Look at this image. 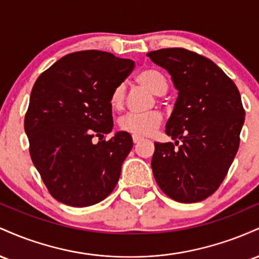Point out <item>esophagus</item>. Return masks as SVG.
Instances as JSON below:
<instances>
[{
	"label": "esophagus",
	"mask_w": 259,
	"mask_h": 259,
	"mask_svg": "<svg viewBox=\"0 0 259 259\" xmlns=\"http://www.w3.org/2000/svg\"><path fill=\"white\" fill-rule=\"evenodd\" d=\"M142 140H144V138H142V136L133 135V141H134V144H139V142L142 141Z\"/></svg>",
	"instance_id": "esophagus-1"
}]
</instances>
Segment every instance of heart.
Here are the masks:
<instances>
[{"label":"heart","instance_id":"1","mask_svg":"<svg viewBox=\"0 0 259 259\" xmlns=\"http://www.w3.org/2000/svg\"><path fill=\"white\" fill-rule=\"evenodd\" d=\"M140 84L150 90L152 94L160 96L168 90V82L164 75L156 69H145L138 75ZM109 105L113 109L123 108L124 106V85L115 86L109 96ZM163 120L162 113L158 111H151L146 113H127L119 119V126L121 130L127 132L133 135L146 136L151 135L157 130Z\"/></svg>","mask_w":259,"mask_h":259}]
</instances>
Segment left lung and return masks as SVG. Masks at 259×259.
Segmentation results:
<instances>
[{
  "mask_svg": "<svg viewBox=\"0 0 259 259\" xmlns=\"http://www.w3.org/2000/svg\"><path fill=\"white\" fill-rule=\"evenodd\" d=\"M147 56L168 70L178 90L165 125L175 145L154 142V179L175 201H203L221 186L239 150L245 121L240 92L214 62L189 50L162 49Z\"/></svg>",
  "mask_w": 259,
  "mask_h": 259,
  "instance_id": "8db88e82",
  "label": "left lung"
}]
</instances>
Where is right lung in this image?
I'll return each instance as SVG.
<instances>
[{"label":"right lung","mask_w":259,"mask_h":259,"mask_svg":"<svg viewBox=\"0 0 259 259\" xmlns=\"http://www.w3.org/2000/svg\"><path fill=\"white\" fill-rule=\"evenodd\" d=\"M134 69L132 59L96 50L64 56L38 76L24 129L35 168L56 200L96 204L113 191L133 148L129 133L94 144L113 129L109 96Z\"/></svg>","instance_id":"obj_1"}]
</instances>
